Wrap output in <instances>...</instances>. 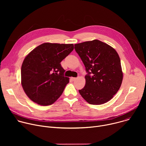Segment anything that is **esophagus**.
<instances>
[{
    "label": "esophagus",
    "mask_w": 146,
    "mask_h": 146,
    "mask_svg": "<svg viewBox=\"0 0 146 146\" xmlns=\"http://www.w3.org/2000/svg\"><path fill=\"white\" fill-rule=\"evenodd\" d=\"M77 79V78H76V77H72V80H73V81H74V80H76Z\"/></svg>",
    "instance_id": "1"
}]
</instances>
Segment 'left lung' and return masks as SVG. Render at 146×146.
I'll list each match as a JSON object with an SVG mask.
<instances>
[{"instance_id": "left-lung-1", "label": "left lung", "mask_w": 146, "mask_h": 146, "mask_svg": "<svg viewBox=\"0 0 146 146\" xmlns=\"http://www.w3.org/2000/svg\"><path fill=\"white\" fill-rule=\"evenodd\" d=\"M86 67V85L79 93L91 105L109 101L119 89L123 78L121 60L117 51L98 40L74 44Z\"/></svg>"}]
</instances>
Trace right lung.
<instances>
[{
    "instance_id": "add662e5",
    "label": "right lung",
    "mask_w": 146,
    "mask_h": 146,
    "mask_svg": "<svg viewBox=\"0 0 146 146\" xmlns=\"http://www.w3.org/2000/svg\"><path fill=\"white\" fill-rule=\"evenodd\" d=\"M74 49L73 44L45 43L33 50L21 67V84L27 95L39 105L54 103L69 82L60 65Z\"/></svg>"
}]
</instances>
